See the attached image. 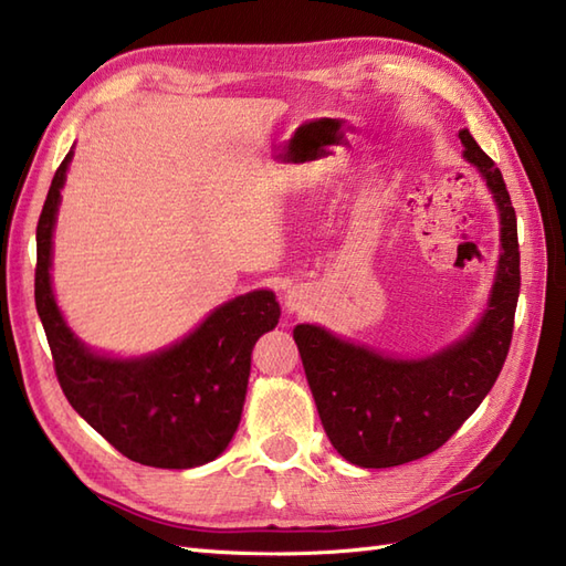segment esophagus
I'll return each instance as SVG.
<instances>
[{"mask_svg":"<svg viewBox=\"0 0 566 566\" xmlns=\"http://www.w3.org/2000/svg\"><path fill=\"white\" fill-rule=\"evenodd\" d=\"M284 304H286V308H290V311H298V308H302V298H298L294 292H290V294H286V298H284Z\"/></svg>","mask_w":566,"mask_h":566,"instance_id":"1","label":"esophagus"}]
</instances>
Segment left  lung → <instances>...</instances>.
<instances>
[{
  "label": "left lung",
  "instance_id": "8db88e82",
  "mask_svg": "<svg viewBox=\"0 0 566 566\" xmlns=\"http://www.w3.org/2000/svg\"><path fill=\"white\" fill-rule=\"evenodd\" d=\"M501 213V258L489 308L464 340L426 359L384 357L321 326L294 328L323 430L347 462L367 469L420 460L448 442L476 411L506 363L521 294L518 223L496 163L460 130Z\"/></svg>",
  "mask_w": 566,
  "mask_h": 566
}]
</instances>
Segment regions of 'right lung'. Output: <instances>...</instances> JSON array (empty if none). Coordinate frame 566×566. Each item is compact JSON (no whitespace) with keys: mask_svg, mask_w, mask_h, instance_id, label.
Instances as JSON below:
<instances>
[{"mask_svg":"<svg viewBox=\"0 0 566 566\" xmlns=\"http://www.w3.org/2000/svg\"><path fill=\"white\" fill-rule=\"evenodd\" d=\"M72 150L60 163L35 228V308L70 406L124 457L160 469L216 460L243 413L250 355L280 321L272 292L219 306L185 340L140 359H112L84 347L65 326L51 290L53 226Z\"/></svg>","mask_w":566,"mask_h":566,"instance_id":"right-lung-1","label":"right lung"}]
</instances>
